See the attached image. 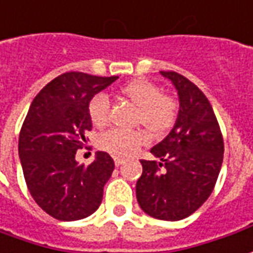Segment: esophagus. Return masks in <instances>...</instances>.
<instances>
[{
	"label": "esophagus",
	"mask_w": 253,
	"mask_h": 253,
	"mask_svg": "<svg viewBox=\"0 0 253 253\" xmlns=\"http://www.w3.org/2000/svg\"><path fill=\"white\" fill-rule=\"evenodd\" d=\"M125 163V159L123 158H120V156H115V165L116 166H122Z\"/></svg>",
	"instance_id": "obj_1"
}]
</instances>
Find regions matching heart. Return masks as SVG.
Wrapping results in <instances>:
<instances>
[{"mask_svg": "<svg viewBox=\"0 0 253 253\" xmlns=\"http://www.w3.org/2000/svg\"><path fill=\"white\" fill-rule=\"evenodd\" d=\"M120 94L138 108L137 123L154 135H162L173 127L177 118L176 99L162 94L155 83L147 79H135L120 87ZM111 101L109 97L99 92L91 98L88 104V115L95 126H105L109 120ZM148 142V134L144 130H108L99 137V147L113 155L128 156L134 154L138 147Z\"/></svg>", "mask_w": 253, "mask_h": 253, "instance_id": "heart-1", "label": "heart"}]
</instances>
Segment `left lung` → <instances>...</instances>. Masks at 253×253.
<instances>
[{"label": "left lung", "instance_id": "1", "mask_svg": "<svg viewBox=\"0 0 253 253\" xmlns=\"http://www.w3.org/2000/svg\"><path fill=\"white\" fill-rule=\"evenodd\" d=\"M178 94V115L170 133L151 149L158 161H141L135 185L138 205L159 220L188 217L212 194L224 144L205 94L176 72H161Z\"/></svg>", "mask_w": 253, "mask_h": 253}]
</instances>
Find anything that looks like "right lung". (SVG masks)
Returning a JSON list of instances; mask_svg holds the SVG:
<instances>
[{
	"label": "right lung",
	"instance_id": "right-lung-1",
	"mask_svg": "<svg viewBox=\"0 0 253 253\" xmlns=\"http://www.w3.org/2000/svg\"><path fill=\"white\" fill-rule=\"evenodd\" d=\"M69 72L54 79L33 99L19 134V158L27 188L37 205L62 221L84 219L97 211L115 162L98 151L84 166L76 151L87 142L88 104L118 80Z\"/></svg>",
	"mask_w": 253,
	"mask_h": 253
}]
</instances>
